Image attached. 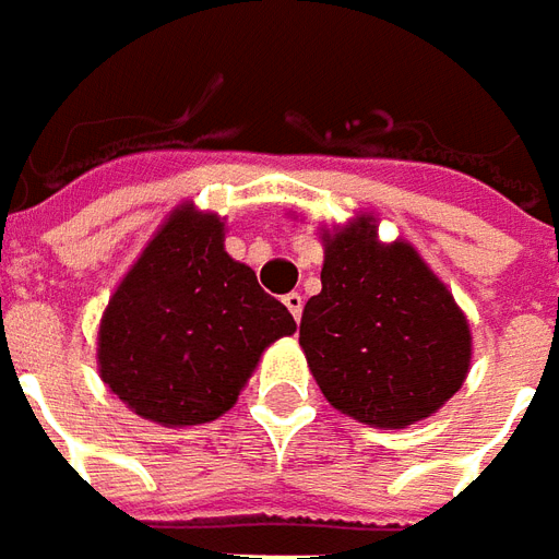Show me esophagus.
<instances>
[{
  "label": "esophagus",
  "mask_w": 559,
  "mask_h": 559,
  "mask_svg": "<svg viewBox=\"0 0 559 559\" xmlns=\"http://www.w3.org/2000/svg\"><path fill=\"white\" fill-rule=\"evenodd\" d=\"M283 304L288 307V312L295 316L297 321H300V316H304V297L297 295V292H292V295H285L283 297Z\"/></svg>",
  "instance_id": "34e87169"
}]
</instances>
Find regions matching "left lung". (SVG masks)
<instances>
[{
	"mask_svg": "<svg viewBox=\"0 0 559 559\" xmlns=\"http://www.w3.org/2000/svg\"><path fill=\"white\" fill-rule=\"evenodd\" d=\"M300 345L330 405L378 429H405L467 378L471 328L450 288L405 243H381L374 217L324 231L321 295Z\"/></svg>",
	"mask_w": 559,
	"mask_h": 559,
	"instance_id": "1",
	"label": "left lung"
}]
</instances>
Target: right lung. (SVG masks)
Here are the masks:
<instances>
[{"label":"right lung","instance_id":"obj_1","mask_svg":"<svg viewBox=\"0 0 559 559\" xmlns=\"http://www.w3.org/2000/svg\"><path fill=\"white\" fill-rule=\"evenodd\" d=\"M297 330L255 271L223 247V219L173 211L100 319L97 369L130 411L199 426L238 402L262 352Z\"/></svg>","mask_w":559,"mask_h":559}]
</instances>
